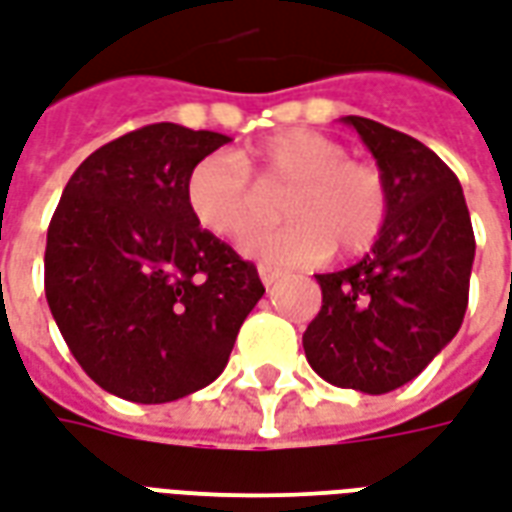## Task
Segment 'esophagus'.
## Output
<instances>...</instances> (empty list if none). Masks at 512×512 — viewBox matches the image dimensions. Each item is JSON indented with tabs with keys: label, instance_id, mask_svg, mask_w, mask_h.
I'll return each instance as SVG.
<instances>
[{
	"label": "esophagus",
	"instance_id": "34e87169",
	"mask_svg": "<svg viewBox=\"0 0 512 512\" xmlns=\"http://www.w3.org/2000/svg\"><path fill=\"white\" fill-rule=\"evenodd\" d=\"M257 274L263 279V285L266 287H274L279 279H282V271H276V268H268V266H260L257 268Z\"/></svg>",
	"mask_w": 512,
	"mask_h": 512
}]
</instances>
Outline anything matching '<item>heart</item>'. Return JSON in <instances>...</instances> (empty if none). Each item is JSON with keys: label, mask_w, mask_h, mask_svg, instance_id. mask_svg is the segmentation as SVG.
I'll return each mask as SVG.
<instances>
[{"label": "heart", "mask_w": 512, "mask_h": 512, "mask_svg": "<svg viewBox=\"0 0 512 512\" xmlns=\"http://www.w3.org/2000/svg\"><path fill=\"white\" fill-rule=\"evenodd\" d=\"M282 187H290L282 200L290 222L257 230L241 244L244 255L266 266H314L331 255L333 246L344 255H361L380 238L388 219L391 200L382 170L372 162L350 160L342 140L312 130L271 135L241 157L208 154L189 173L187 200L206 230L238 238L266 214L259 189Z\"/></svg>", "instance_id": "obj_1"}]
</instances>
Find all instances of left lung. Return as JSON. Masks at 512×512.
I'll use <instances>...</instances> for the list:
<instances>
[{
	"label": "left lung",
	"instance_id": "obj_1",
	"mask_svg": "<svg viewBox=\"0 0 512 512\" xmlns=\"http://www.w3.org/2000/svg\"><path fill=\"white\" fill-rule=\"evenodd\" d=\"M388 184V219L355 266L317 274L323 306L304 333L306 361L336 388L380 393L415 380L461 328L475 233L456 173L399 130L344 116Z\"/></svg>",
	"mask_w": 512,
	"mask_h": 512
}]
</instances>
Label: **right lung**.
<instances>
[{"label":"right lung","mask_w":512,"mask_h":512,"mask_svg":"<svg viewBox=\"0 0 512 512\" xmlns=\"http://www.w3.org/2000/svg\"><path fill=\"white\" fill-rule=\"evenodd\" d=\"M227 135L149 124L78 165L48 225L45 298L102 391L165 404L206 388L266 287L200 227L192 168Z\"/></svg>","instance_id":"add662e5"}]
</instances>
